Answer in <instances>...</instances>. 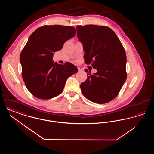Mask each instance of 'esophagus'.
I'll return each instance as SVG.
<instances>
[{
  "instance_id": "1",
  "label": "esophagus",
  "mask_w": 154,
  "mask_h": 154,
  "mask_svg": "<svg viewBox=\"0 0 154 154\" xmlns=\"http://www.w3.org/2000/svg\"><path fill=\"white\" fill-rule=\"evenodd\" d=\"M77 69H78L79 72H83L84 71V69L82 67H78Z\"/></svg>"
}]
</instances>
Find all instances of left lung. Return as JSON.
<instances>
[{
    "instance_id": "1",
    "label": "left lung",
    "mask_w": 154,
    "mask_h": 154,
    "mask_svg": "<svg viewBox=\"0 0 154 154\" xmlns=\"http://www.w3.org/2000/svg\"><path fill=\"white\" fill-rule=\"evenodd\" d=\"M76 28L85 52V62L92 63L97 70L93 75L87 74V80L81 84V92L93 102H109L118 95L127 77L124 48L107 26L87 25Z\"/></svg>"
}]
</instances>
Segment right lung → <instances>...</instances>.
<instances>
[{
	"instance_id": "1",
	"label": "right lung",
	"mask_w": 154,
	"mask_h": 154,
	"mask_svg": "<svg viewBox=\"0 0 154 154\" xmlns=\"http://www.w3.org/2000/svg\"><path fill=\"white\" fill-rule=\"evenodd\" d=\"M75 33L73 26L44 25L30 36L20 60L25 85L37 98L49 99L59 95L67 79L78 72L70 62L60 65L52 60L54 52L60 50Z\"/></svg>"
}]
</instances>
